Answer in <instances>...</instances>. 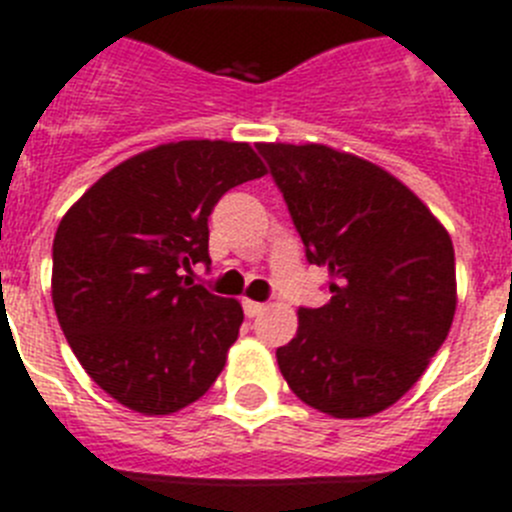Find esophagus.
Here are the masks:
<instances>
[{
  "label": "esophagus",
  "mask_w": 512,
  "mask_h": 512,
  "mask_svg": "<svg viewBox=\"0 0 512 512\" xmlns=\"http://www.w3.org/2000/svg\"><path fill=\"white\" fill-rule=\"evenodd\" d=\"M242 306H244V314H247V317H260L262 311L268 309V306L260 304V301H250V299H244Z\"/></svg>",
  "instance_id": "esophagus-1"
}]
</instances>
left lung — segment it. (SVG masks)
<instances>
[{"mask_svg": "<svg viewBox=\"0 0 512 512\" xmlns=\"http://www.w3.org/2000/svg\"><path fill=\"white\" fill-rule=\"evenodd\" d=\"M306 260L330 301L299 309L275 358L301 402L340 420L371 417L415 386L448 337L456 260L443 224L407 185L324 144H257Z\"/></svg>", "mask_w": 512, "mask_h": 512, "instance_id": "left-lung-1", "label": "left lung"}]
</instances>
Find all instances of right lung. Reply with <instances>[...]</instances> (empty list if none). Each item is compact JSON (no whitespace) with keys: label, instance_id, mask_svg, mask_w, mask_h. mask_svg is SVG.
<instances>
[{"label":"right lung","instance_id":"obj_1","mask_svg":"<svg viewBox=\"0 0 512 512\" xmlns=\"http://www.w3.org/2000/svg\"><path fill=\"white\" fill-rule=\"evenodd\" d=\"M265 172L250 144L172 141L113 167L61 219L53 309L84 371L128 410H182L224 368L242 306L185 273L211 262L221 195Z\"/></svg>","mask_w":512,"mask_h":512}]
</instances>
